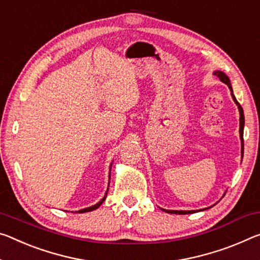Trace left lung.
I'll return each mask as SVG.
<instances>
[{"mask_svg":"<svg viewBox=\"0 0 260 260\" xmlns=\"http://www.w3.org/2000/svg\"><path fill=\"white\" fill-rule=\"evenodd\" d=\"M214 75H216L217 77L220 78L221 82H223L224 84H226V85L229 86L230 91H232L233 100H234L235 103H236V105H237V108H238V111H240V115H241V117H240V138H241V140H242V156H243V151H244V141H243V131H244V112H243L242 106L240 105V103L237 102L236 97L234 96L233 88H232V84H230L229 77L226 76L224 73H222V72H220V71L214 72ZM208 208H209V207H208ZM206 209H207V208H206ZM162 211L167 212V213H171V214H191V213H193V212H196V211H168V209H163V208H162ZM200 211H201V209H200Z\"/></svg>","mask_w":260,"mask_h":260,"instance_id":"obj_1","label":"left lung"}]
</instances>
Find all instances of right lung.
Listing matches in <instances>:
<instances>
[{"label":"right lung","instance_id":"obj_1","mask_svg":"<svg viewBox=\"0 0 260 260\" xmlns=\"http://www.w3.org/2000/svg\"><path fill=\"white\" fill-rule=\"evenodd\" d=\"M111 167H112V164H111ZM111 167H110V169H111ZM111 171V170H110ZM108 191H109V188H108ZM108 191H106V193H105V196H104V198H103V199L100 201V203H97L96 205H93V206H91V207H88V208H84V209H81V211H78L77 213H85V212H91V211H94V209H97L98 207H100V206L104 203V200L106 199V196H108Z\"/></svg>","mask_w":260,"mask_h":260}]
</instances>
